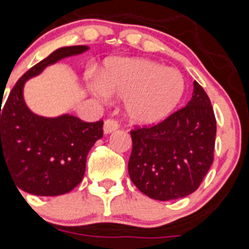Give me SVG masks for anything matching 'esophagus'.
<instances>
[{
    "instance_id": "esophagus-1",
    "label": "esophagus",
    "mask_w": 249,
    "mask_h": 249,
    "mask_svg": "<svg viewBox=\"0 0 249 249\" xmlns=\"http://www.w3.org/2000/svg\"><path fill=\"white\" fill-rule=\"evenodd\" d=\"M119 123H118V120L113 119V118H109V119H107L106 122H104V132L106 134H110V132L115 131L117 129H119Z\"/></svg>"
}]
</instances>
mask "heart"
Instances as JSON below:
<instances>
[{"mask_svg": "<svg viewBox=\"0 0 249 249\" xmlns=\"http://www.w3.org/2000/svg\"><path fill=\"white\" fill-rule=\"evenodd\" d=\"M98 92L126 99L127 117L139 124H155L167 118L184 93L179 71L146 59L111 60L99 77Z\"/></svg>", "mask_w": 249, "mask_h": 249, "instance_id": "heart-1", "label": "heart"}]
</instances>
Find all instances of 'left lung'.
Instances as JSON below:
<instances>
[{
    "label": "left lung",
    "mask_w": 249,
    "mask_h": 249,
    "mask_svg": "<svg viewBox=\"0 0 249 249\" xmlns=\"http://www.w3.org/2000/svg\"><path fill=\"white\" fill-rule=\"evenodd\" d=\"M192 99L150 126L130 131V179L155 200L184 198L198 189L213 161L216 119L204 88L194 81Z\"/></svg>",
    "instance_id": "1"
}]
</instances>
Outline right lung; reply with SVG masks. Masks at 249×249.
Returning <instances> with one entry per match:
<instances>
[{
  "instance_id": "obj_1",
  "label": "right lung",
  "mask_w": 249,
  "mask_h": 249,
  "mask_svg": "<svg viewBox=\"0 0 249 249\" xmlns=\"http://www.w3.org/2000/svg\"><path fill=\"white\" fill-rule=\"evenodd\" d=\"M87 49L75 45L51 53L17 81L2 109L0 104V171L9 172L17 189L56 196L71 192L83 179L88 152L103 136V120L87 123L69 114L39 117L25 106L23 86L48 65Z\"/></svg>"
}]
</instances>
